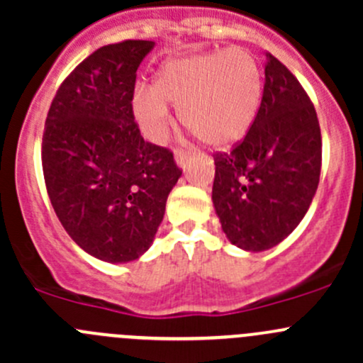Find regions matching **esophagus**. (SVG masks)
Returning <instances> with one entry per match:
<instances>
[{
  "instance_id": "esophagus-1",
  "label": "esophagus",
  "mask_w": 363,
  "mask_h": 363,
  "mask_svg": "<svg viewBox=\"0 0 363 363\" xmlns=\"http://www.w3.org/2000/svg\"><path fill=\"white\" fill-rule=\"evenodd\" d=\"M174 156H175V163H177L179 168H182V170H186V167H188V164L191 163V156L186 155V152L175 151Z\"/></svg>"
}]
</instances>
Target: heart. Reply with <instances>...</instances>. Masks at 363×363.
Here are the masks:
<instances>
[{
  "label": "heart",
  "instance_id": "obj_1",
  "mask_svg": "<svg viewBox=\"0 0 363 363\" xmlns=\"http://www.w3.org/2000/svg\"><path fill=\"white\" fill-rule=\"evenodd\" d=\"M262 96L259 63L250 50L237 47L164 61L151 91L133 94V113L145 137L161 142L170 124L167 105H172L203 144L228 149L251 130Z\"/></svg>",
  "mask_w": 363,
  "mask_h": 363
}]
</instances>
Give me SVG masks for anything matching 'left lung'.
Here are the masks:
<instances>
[{
	"label": "left lung",
	"mask_w": 363,
	"mask_h": 363,
	"mask_svg": "<svg viewBox=\"0 0 363 363\" xmlns=\"http://www.w3.org/2000/svg\"><path fill=\"white\" fill-rule=\"evenodd\" d=\"M258 116L244 140L216 155L212 203L226 239L259 252L283 242L316 195L321 133L294 73L267 52Z\"/></svg>",
	"instance_id": "8db88e82"
}]
</instances>
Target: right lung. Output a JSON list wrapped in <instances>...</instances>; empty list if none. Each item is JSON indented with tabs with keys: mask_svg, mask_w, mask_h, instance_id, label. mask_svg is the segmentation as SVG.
Instances as JSON below:
<instances>
[{
	"mask_svg": "<svg viewBox=\"0 0 363 363\" xmlns=\"http://www.w3.org/2000/svg\"><path fill=\"white\" fill-rule=\"evenodd\" d=\"M151 40L98 49L61 84L50 105L42 164L54 212L73 242L107 263L151 247L182 172L168 149L142 138L135 79Z\"/></svg>",
	"mask_w": 363,
	"mask_h": 363,
	"instance_id": "obj_1",
	"label": "right lung"
}]
</instances>
